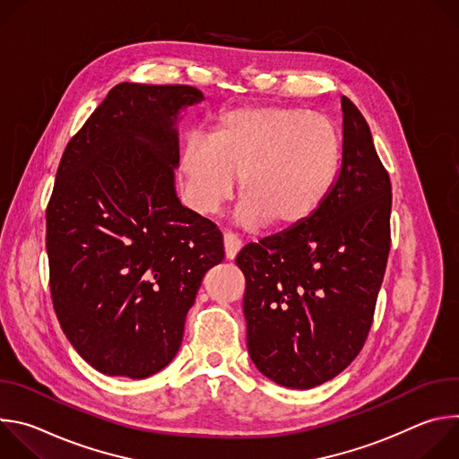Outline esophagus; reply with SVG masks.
<instances>
[{
  "mask_svg": "<svg viewBox=\"0 0 459 459\" xmlns=\"http://www.w3.org/2000/svg\"><path fill=\"white\" fill-rule=\"evenodd\" d=\"M223 245H225V257L227 259H234L238 255V252L241 250V239L238 236H234L232 232H227L223 236Z\"/></svg>",
  "mask_w": 459,
  "mask_h": 459,
  "instance_id": "esophagus-1",
  "label": "esophagus"
}]
</instances>
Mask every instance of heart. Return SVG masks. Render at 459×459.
Here are the masks:
<instances>
[{"label": "heart", "instance_id": "b5f03b06", "mask_svg": "<svg viewBox=\"0 0 459 459\" xmlns=\"http://www.w3.org/2000/svg\"><path fill=\"white\" fill-rule=\"evenodd\" d=\"M340 161L338 128L326 116L245 107L225 114L209 142H190L179 169L188 200L202 214L218 212L239 179L243 227L271 221L276 229H292L329 198Z\"/></svg>", "mask_w": 459, "mask_h": 459}]
</instances>
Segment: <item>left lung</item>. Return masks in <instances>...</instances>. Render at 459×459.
I'll list each match as a JSON object with an SVG mask.
<instances>
[{
    "label": "left lung",
    "mask_w": 459,
    "mask_h": 459,
    "mask_svg": "<svg viewBox=\"0 0 459 459\" xmlns=\"http://www.w3.org/2000/svg\"><path fill=\"white\" fill-rule=\"evenodd\" d=\"M342 167L325 204L301 225L241 248L247 347L278 385L312 388L363 349L390 250V179L370 128L342 96Z\"/></svg>",
    "instance_id": "obj_1"
}]
</instances>
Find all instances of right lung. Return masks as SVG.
<instances>
[{"instance_id":"obj_1","label":"right lung","mask_w":459,"mask_h":459,"mask_svg":"<svg viewBox=\"0 0 459 459\" xmlns=\"http://www.w3.org/2000/svg\"><path fill=\"white\" fill-rule=\"evenodd\" d=\"M204 100L188 85L119 83L61 156L47 207L52 303L76 352L107 376L165 368L223 261L221 232L174 186L179 112Z\"/></svg>"}]
</instances>
